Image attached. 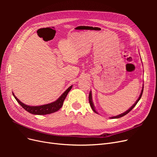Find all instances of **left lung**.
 <instances>
[{
  "mask_svg": "<svg viewBox=\"0 0 157 157\" xmlns=\"http://www.w3.org/2000/svg\"><path fill=\"white\" fill-rule=\"evenodd\" d=\"M143 91H144V86H143V88H142V90H141V94H140V97H139V98L137 99V101L135 102V103L134 104V105H133L129 109H128V110H127L126 111H125L124 113H122V114H121V115H117V116H115V117H111V118H121V117H123V116H124V115H126V114H128V113H129L132 109L134 108L136 105V104L137 103V102H138L139 101H140V99H141V96H142V94H143ZM88 98H89V103H90V106H91V107H92V110L96 113H97V114H98V112L95 110V107H94V103H93V102H92V92L90 91V94H89V97H88Z\"/></svg>",
  "mask_w": 157,
  "mask_h": 157,
  "instance_id": "obj_1",
  "label": "left lung"
}]
</instances>
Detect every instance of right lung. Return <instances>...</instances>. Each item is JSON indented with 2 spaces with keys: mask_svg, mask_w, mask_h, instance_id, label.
I'll use <instances>...</instances> for the list:
<instances>
[{
  "mask_svg": "<svg viewBox=\"0 0 157 157\" xmlns=\"http://www.w3.org/2000/svg\"><path fill=\"white\" fill-rule=\"evenodd\" d=\"M72 86H71L70 87H69L68 89H67V90H65V92H64V93L54 102H52L48 104H46V105H40V106H30V105H25V104L21 102L20 100H19L13 93V96L16 99L17 103H20V105L27 112L33 114V115H47V114L53 113L54 112L58 111L59 109H60V108L63 105V103L66 96H67L69 92L70 91L71 89L72 88Z\"/></svg>",
  "mask_w": 157,
  "mask_h": 157,
  "instance_id": "add662e5",
  "label": "right lung"
}]
</instances>
